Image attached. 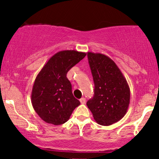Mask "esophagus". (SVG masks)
<instances>
[{
  "label": "esophagus",
  "instance_id": "1",
  "mask_svg": "<svg viewBox=\"0 0 159 159\" xmlns=\"http://www.w3.org/2000/svg\"><path fill=\"white\" fill-rule=\"evenodd\" d=\"M80 102H81V104H84L86 102V99L84 98H81V99H80Z\"/></svg>",
  "mask_w": 159,
  "mask_h": 159
}]
</instances>
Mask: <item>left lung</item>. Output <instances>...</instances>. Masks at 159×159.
Returning a JSON list of instances; mask_svg holds the SVG:
<instances>
[{
  "label": "left lung",
  "mask_w": 159,
  "mask_h": 159,
  "mask_svg": "<svg viewBox=\"0 0 159 159\" xmlns=\"http://www.w3.org/2000/svg\"><path fill=\"white\" fill-rule=\"evenodd\" d=\"M95 84L94 96L87 102L94 120L110 125L125 116L130 103V89L114 61L100 53L87 52Z\"/></svg>",
  "instance_id": "obj_1"
}]
</instances>
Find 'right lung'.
Instances as JSON below:
<instances>
[{
	"mask_svg": "<svg viewBox=\"0 0 159 159\" xmlns=\"http://www.w3.org/2000/svg\"><path fill=\"white\" fill-rule=\"evenodd\" d=\"M87 53L65 50L56 53L36 76L31 93L34 111L45 123L58 125L65 123L80 105L74 97L66 74Z\"/></svg>",
	"mask_w": 159,
	"mask_h": 159,
	"instance_id": "1",
	"label": "right lung"
}]
</instances>
